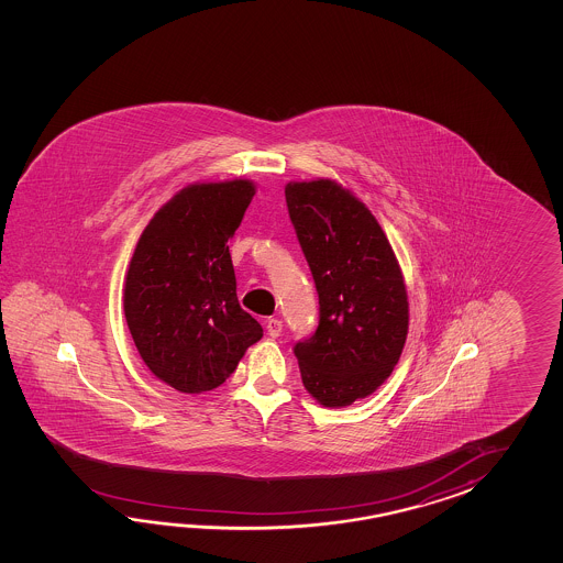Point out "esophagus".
<instances>
[{"mask_svg": "<svg viewBox=\"0 0 563 563\" xmlns=\"http://www.w3.org/2000/svg\"><path fill=\"white\" fill-rule=\"evenodd\" d=\"M265 330H267V334L272 335V338H277V335L282 334V320L269 318L265 322Z\"/></svg>", "mask_w": 563, "mask_h": 563, "instance_id": "34e87169", "label": "esophagus"}]
</instances>
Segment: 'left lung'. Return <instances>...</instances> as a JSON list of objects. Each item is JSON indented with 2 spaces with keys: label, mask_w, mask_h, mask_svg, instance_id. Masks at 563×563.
<instances>
[{
  "label": "left lung",
  "mask_w": 563,
  "mask_h": 563,
  "mask_svg": "<svg viewBox=\"0 0 563 563\" xmlns=\"http://www.w3.org/2000/svg\"><path fill=\"white\" fill-rule=\"evenodd\" d=\"M286 201L320 298L318 330L294 346L301 383L323 407H347L402 354L405 277L368 207L335 180H291Z\"/></svg>",
  "instance_id": "1"
}]
</instances>
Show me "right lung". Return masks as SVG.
Masks as SVG:
<instances>
[{
	"label": "right lung",
	"mask_w": 563,
	"mask_h": 563,
	"mask_svg": "<svg viewBox=\"0 0 563 563\" xmlns=\"http://www.w3.org/2000/svg\"><path fill=\"white\" fill-rule=\"evenodd\" d=\"M253 195L247 179L189 185L156 211L132 253L124 316L134 346L185 395L221 386L264 335L241 310L228 245Z\"/></svg>",
	"instance_id": "add662e5"
}]
</instances>
